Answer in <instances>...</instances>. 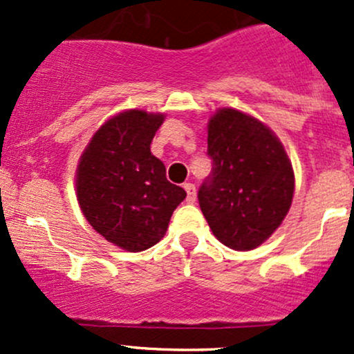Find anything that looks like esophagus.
Instances as JSON below:
<instances>
[{"mask_svg":"<svg viewBox=\"0 0 354 354\" xmlns=\"http://www.w3.org/2000/svg\"><path fill=\"white\" fill-rule=\"evenodd\" d=\"M183 188H185V192H187L188 202L194 203L195 198H197V190H195V185L194 183H185Z\"/></svg>","mask_w":354,"mask_h":354,"instance_id":"34e87169","label":"esophagus"}]
</instances>
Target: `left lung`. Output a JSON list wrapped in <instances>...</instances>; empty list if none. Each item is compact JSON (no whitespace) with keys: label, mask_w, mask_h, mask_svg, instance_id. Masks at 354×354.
<instances>
[{"label":"left lung","mask_w":354,"mask_h":354,"mask_svg":"<svg viewBox=\"0 0 354 354\" xmlns=\"http://www.w3.org/2000/svg\"><path fill=\"white\" fill-rule=\"evenodd\" d=\"M212 174L198 202L214 236L238 252L257 248L288 216L295 171L277 135L260 120L219 108L207 124Z\"/></svg>","instance_id":"left-lung-1"}]
</instances>
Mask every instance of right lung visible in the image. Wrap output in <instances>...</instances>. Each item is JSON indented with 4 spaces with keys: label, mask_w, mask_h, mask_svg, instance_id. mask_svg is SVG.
<instances>
[{
    "label": "right lung",
    "mask_w": 354,
    "mask_h": 354,
    "mask_svg": "<svg viewBox=\"0 0 354 354\" xmlns=\"http://www.w3.org/2000/svg\"><path fill=\"white\" fill-rule=\"evenodd\" d=\"M162 113L127 109L97 128L78 159L75 188L82 214L109 243L142 252L166 234L187 192L169 183L151 142Z\"/></svg>",
    "instance_id": "right-lung-1"
}]
</instances>
